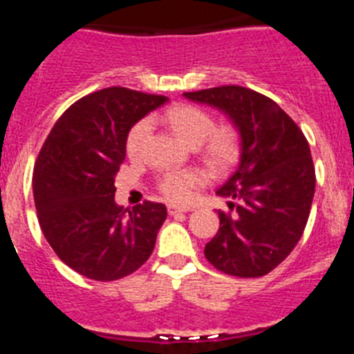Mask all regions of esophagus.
Instances as JSON below:
<instances>
[{
  "label": "esophagus",
  "mask_w": 354,
  "mask_h": 354,
  "mask_svg": "<svg viewBox=\"0 0 354 354\" xmlns=\"http://www.w3.org/2000/svg\"><path fill=\"white\" fill-rule=\"evenodd\" d=\"M187 211H192V209H187V207H175V205H168V214H179V212H187Z\"/></svg>",
  "instance_id": "34e87169"
}]
</instances>
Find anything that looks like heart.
Returning a JSON list of instances; mask_svg holds the SVG:
<instances>
[{
  "mask_svg": "<svg viewBox=\"0 0 354 354\" xmlns=\"http://www.w3.org/2000/svg\"><path fill=\"white\" fill-rule=\"evenodd\" d=\"M165 118L171 129L192 147L204 143L205 156L218 167H227L239 152V136L230 126H221L214 129V120L204 109L189 104H179L170 108ZM150 133V120L136 122L127 134L126 149L129 158L136 159L142 156L143 145ZM205 183V175L200 170H175L168 171L159 180V189L168 200L184 204L195 195V189Z\"/></svg>",
  "mask_w": 354,
  "mask_h": 354,
  "instance_id": "obj_1",
  "label": "heart"
}]
</instances>
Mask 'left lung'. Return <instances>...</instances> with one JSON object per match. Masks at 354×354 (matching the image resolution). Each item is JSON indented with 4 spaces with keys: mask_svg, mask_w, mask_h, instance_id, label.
I'll list each match as a JSON object with an SVG mask.
<instances>
[{
    "mask_svg": "<svg viewBox=\"0 0 354 354\" xmlns=\"http://www.w3.org/2000/svg\"><path fill=\"white\" fill-rule=\"evenodd\" d=\"M186 99L216 108L239 134V162L216 189L234 214L205 245L216 270L241 278L264 277L298 245L310 214L315 170L308 142L270 97L243 86L186 92Z\"/></svg>",
    "mask_w": 354,
    "mask_h": 354,
    "instance_id": "obj_1",
    "label": "left lung"
}]
</instances>
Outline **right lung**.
<instances>
[{"instance_id":"obj_1","label":"right lung","mask_w":354,"mask_h":354,"mask_svg":"<svg viewBox=\"0 0 354 354\" xmlns=\"http://www.w3.org/2000/svg\"><path fill=\"white\" fill-rule=\"evenodd\" d=\"M168 97L122 86L83 97L58 118L33 171L44 236L76 273L99 282L134 273L154 250L167 207L145 202L126 212L115 177L131 127Z\"/></svg>"}]
</instances>
